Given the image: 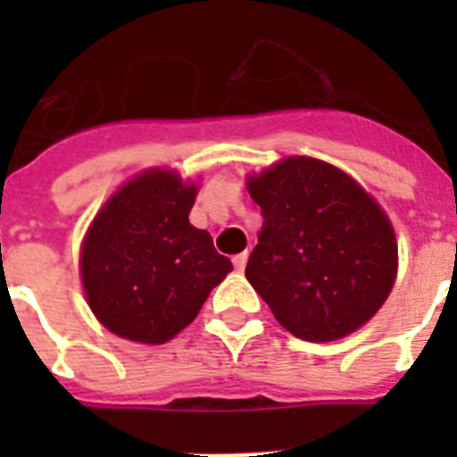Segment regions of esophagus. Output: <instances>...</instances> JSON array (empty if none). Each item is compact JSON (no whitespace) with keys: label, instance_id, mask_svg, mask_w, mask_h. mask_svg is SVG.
<instances>
[{"label":"esophagus","instance_id":"obj_1","mask_svg":"<svg viewBox=\"0 0 457 457\" xmlns=\"http://www.w3.org/2000/svg\"><path fill=\"white\" fill-rule=\"evenodd\" d=\"M246 261H249V253H246V251H244V253H237V256L232 258V263H235V268L239 272H242L244 268H246Z\"/></svg>","mask_w":457,"mask_h":457}]
</instances>
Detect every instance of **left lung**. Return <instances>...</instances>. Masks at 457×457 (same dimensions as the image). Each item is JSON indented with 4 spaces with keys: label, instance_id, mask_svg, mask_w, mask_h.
<instances>
[{
    "label": "left lung",
    "instance_id": "1",
    "mask_svg": "<svg viewBox=\"0 0 457 457\" xmlns=\"http://www.w3.org/2000/svg\"><path fill=\"white\" fill-rule=\"evenodd\" d=\"M263 229L246 279L285 329L334 341L375 315L396 279V237L377 201L346 172L292 156L249 178Z\"/></svg>",
    "mask_w": 457,
    "mask_h": 457
}]
</instances>
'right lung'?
<instances>
[{
    "mask_svg": "<svg viewBox=\"0 0 457 457\" xmlns=\"http://www.w3.org/2000/svg\"><path fill=\"white\" fill-rule=\"evenodd\" d=\"M194 196L196 187L156 168L120 187L92 222L80 251L82 287L118 337L172 339L232 270L206 229L189 225Z\"/></svg>",
    "mask_w": 457,
    "mask_h": 457,
    "instance_id": "add662e5",
    "label": "right lung"
}]
</instances>
